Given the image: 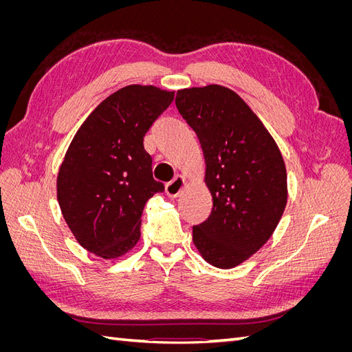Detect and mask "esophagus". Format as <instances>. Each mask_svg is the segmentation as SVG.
Wrapping results in <instances>:
<instances>
[{
	"label": "esophagus",
	"mask_w": 352,
	"mask_h": 352,
	"mask_svg": "<svg viewBox=\"0 0 352 352\" xmlns=\"http://www.w3.org/2000/svg\"><path fill=\"white\" fill-rule=\"evenodd\" d=\"M185 186H186V179L184 176H176L172 180V182H168L166 185V194L170 198H176V197L182 194V190H184Z\"/></svg>",
	"instance_id": "1"
}]
</instances>
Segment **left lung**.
<instances>
[{"instance_id": "1", "label": "left lung", "mask_w": 352, "mask_h": 352, "mask_svg": "<svg viewBox=\"0 0 352 352\" xmlns=\"http://www.w3.org/2000/svg\"><path fill=\"white\" fill-rule=\"evenodd\" d=\"M176 107L198 136L212 197L210 217L192 228L194 243L214 267H236L270 239L283 214V157L261 120L229 88L180 89Z\"/></svg>"}]
</instances>
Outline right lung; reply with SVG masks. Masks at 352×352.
I'll return each instance as SVG.
<instances>
[{"label": "right lung", "mask_w": 352, "mask_h": 352, "mask_svg": "<svg viewBox=\"0 0 352 352\" xmlns=\"http://www.w3.org/2000/svg\"><path fill=\"white\" fill-rule=\"evenodd\" d=\"M173 98V91L153 85L124 87L88 116L69 145L57 199L74 238L101 258L135 247L146 201L164 190L153 177L144 136Z\"/></svg>", "instance_id": "1"}]
</instances>
